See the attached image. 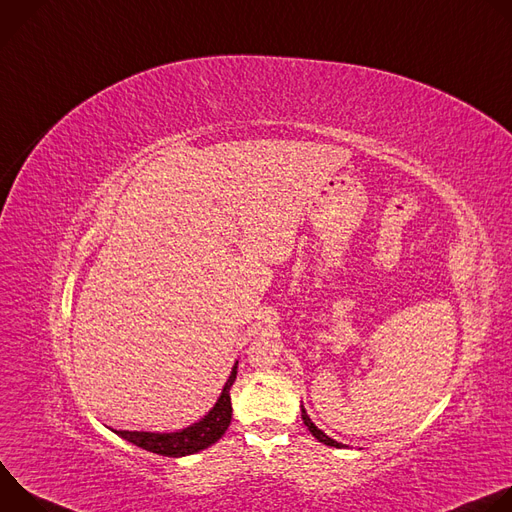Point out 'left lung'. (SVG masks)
<instances>
[{
    "instance_id": "8db88e82",
    "label": "left lung",
    "mask_w": 512,
    "mask_h": 512,
    "mask_svg": "<svg viewBox=\"0 0 512 512\" xmlns=\"http://www.w3.org/2000/svg\"><path fill=\"white\" fill-rule=\"evenodd\" d=\"M302 419H304V423H306V427L310 429V433L316 437L318 442H322V444H326V446H332V448H348L346 444H340V442H336V440H332V437H328L322 429H318L316 425H314V421L310 419V415L306 413V409H304V405H302Z\"/></svg>"
}]
</instances>
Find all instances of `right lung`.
<instances>
[{
	"mask_svg": "<svg viewBox=\"0 0 512 512\" xmlns=\"http://www.w3.org/2000/svg\"><path fill=\"white\" fill-rule=\"evenodd\" d=\"M237 364L239 360L235 362V367L221 391V397L216 399L214 407L200 421L168 433L129 431V429H113V431L141 450H148L152 454H160L168 458H182V456H190L200 450H206L208 446L221 440L231 425V417H233L231 387L237 379Z\"/></svg>",
	"mask_w": 512,
	"mask_h": 512,
	"instance_id": "obj_1",
	"label": "right lung"
}]
</instances>
